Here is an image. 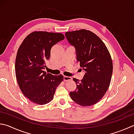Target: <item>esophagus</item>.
<instances>
[{
	"mask_svg": "<svg viewBox=\"0 0 134 134\" xmlns=\"http://www.w3.org/2000/svg\"><path fill=\"white\" fill-rule=\"evenodd\" d=\"M63 79H64V81H69V80H71V77H69V76H64V77H63Z\"/></svg>",
	"mask_w": 134,
	"mask_h": 134,
	"instance_id": "obj_1",
	"label": "esophagus"
}]
</instances>
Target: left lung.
Listing matches in <instances>:
<instances>
[{
    "mask_svg": "<svg viewBox=\"0 0 134 134\" xmlns=\"http://www.w3.org/2000/svg\"><path fill=\"white\" fill-rule=\"evenodd\" d=\"M65 37L74 46L77 62L86 71L83 79L74 78L77 88L70 92L71 98L81 106L96 104L105 94L113 74V62L107 48L91 31L81 29L67 31Z\"/></svg>",
    "mask_w": 134,
    "mask_h": 134,
    "instance_id": "obj_1",
    "label": "left lung"
}]
</instances>
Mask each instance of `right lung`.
Instances as JSON below:
<instances>
[{"label": "right lung", "mask_w": 134, "mask_h": 134, "mask_svg": "<svg viewBox=\"0 0 134 134\" xmlns=\"http://www.w3.org/2000/svg\"><path fill=\"white\" fill-rule=\"evenodd\" d=\"M64 39L62 33L34 31L19 47L15 62L17 81L21 92L31 101L44 105L53 99L62 75H53L44 71L51 48Z\"/></svg>", "instance_id": "add662e5"}]
</instances>
